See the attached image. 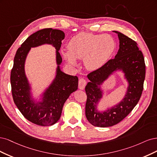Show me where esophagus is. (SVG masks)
<instances>
[{"label":"esophagus","instance_id":"1","mask_svg":"<svg viewBox=\"0 0 157 157\" xmlns=\"http://www.w3.org/2000/svg\"><path fill=\"white\" fill-rule=\"evenodd\" d=\"M87 84V82L83 78H79V89L81 90H83Z\"/></svg>","mask_w":157,"mask_h":157}]
</instances>
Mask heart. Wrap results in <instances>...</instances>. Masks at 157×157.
<instances>
[{
	"instance_id": "b5f03b06",
	"label": "heart",
	"mask_w": 157,
	"mask_h": 157,
	"mask_svg": "<svg viewBox=\"0 0 157 157\" xmlns=\"http://www.w3.org/2000/svg\"><path fill=\"white\" fill-rule=\"evenodd\" d=\"M115 42L108 34L79 33L69 42V50H63L67 62L76 66L77 59L84 60L85 67L97 70L103 67L112 57L115 50Z\"/></svg>"
}]
</instances>
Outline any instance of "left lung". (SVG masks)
<instances>
[{"label": "left lung", "instance_id": "left-lung-1", "mask_svg": "<svg viewBox=\"0 0 157 157\" xmlns=\"http://www.w3.org/2000/svg\"><path fill=\"white\" fill-rule=\"evenodd\" d=\"M113 32L118 35L119 40L117 55L103 67L88 74L90 82L85 87L86 117L90 124L98 127H109L121 122L137 105L144 89L145 64L142 52L134 40L118 31ZM120 71L128 83L124 97L111 108L98 110V105L104 94L102 85L109 77Z\"/></svg>", "mask_w": 157, "mask_h": 157}]
</instances>
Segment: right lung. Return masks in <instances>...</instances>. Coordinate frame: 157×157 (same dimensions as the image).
I'll use <instances>...</instances> for the list:
<instances>
[{"label":"right lung","instance_id":"1","mask_svg":"<svg viewBox=\"0 0 157 157\" xmlns=\"http://www.w3.org/2000/svg\"><path fill=\"white\" fill-rule=\"evenodd\" d=\"M64 36V33L60 30H40L27 38L15 55L10 76L14 103L25 118L37 125L48 126L56 123L66 100L78 89V78L65 74L60 69L62 57L59 50ZM44 44H52L56 49L57 68L52 83L36 99L25 73V62L32 47Z\"/></svg>","mask_w":157,"mask_h":157}]
</instances>
